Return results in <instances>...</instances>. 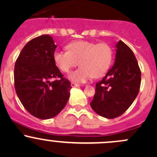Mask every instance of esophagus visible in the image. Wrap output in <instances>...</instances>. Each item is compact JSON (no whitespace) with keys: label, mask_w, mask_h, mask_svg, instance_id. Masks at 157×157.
I'll return each mask as SVG.
<instances>
[{"label":"esophagus","mask_w":157,"mask_h":157,"mask_svg":"<svg viewBox=\"0 0 157 157\" xmlns=\"http://www.w3.org/2000/svg\"><path fill=\"white\" fill-rule=\"evenodd\" d=\"M80 86V84H78V83H74V82H72L71 83V86L72 87H77V86Z\"/></svg>","instance_id":"34e87169"}]
</instances>
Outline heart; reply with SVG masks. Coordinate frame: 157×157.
<instances>
[{"label": "heart", "instance_id": "heart-1", "mask_svg": "<svg viewBox=\"0 0 157 157\" xmlns=\"http://www.w3.org/2000/svg\"><path fill=\"white\" fill-rule=\"evenodd\" d=\"M68 52L56 50L53 54L55 64L61 71L70 72L80 62V67L70 74L74 82H85L94 77L103 76L112 61V49L105 42L97 43L88 41H77L67 46Z\"/></svg>", "mask_w": 157, "mask_h": 157}]
</instances>
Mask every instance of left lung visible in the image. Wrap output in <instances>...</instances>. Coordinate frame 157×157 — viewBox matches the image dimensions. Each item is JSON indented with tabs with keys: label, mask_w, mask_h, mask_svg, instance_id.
I'll return each instance as SVG.
<instances>
[{
	"label": "left lung",
	"mask_w": 157,
	"mask_h": 157,
	"mask_svg": "<svg viewBox=\"0 0 157 157\" xmlns=\"http://www.w3.org/2000/svg\"><path fill=\"white\" fill-rule=\"evenodd\" d=\"M141 72L131 49L120 40L115 64L96 84L92 109L100 116L115 118L131 106L139 93Z\"/></svg>",
	"instance_id": "1"
}]
</instances>
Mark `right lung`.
Returning <instances> with one entry per match:
<instances>
[{"label":"right lung","mask_w":157,"mask_h":157,"mask_svg":"<svg viewBox=\"0 0 157 157\" xmlns=\"http://www.w3.org/2000/svg\"><path fill=\"white\" fill-rule=\"evenodd\" d=\"M57 45L48 35L34 38L23 47L14 67V86L24 108L33 116L48 119L67 104L71 85L53 59Z\"/></svg>","instance_id":"obj_1"}]
</instances>
